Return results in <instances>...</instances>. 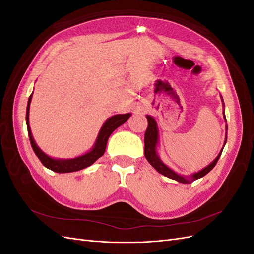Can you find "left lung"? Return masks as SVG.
<instances>
[{"instance_id":"8db88e82","label":"left lung","mask_w":254,"mask_h":254,"mask_svg":"<svg viewBox=\"0 0 254 254\" xmlns=\"http://www.w3.org/2000/svg\"><path fill=\"white\" fill-rule=\"evenodd\" d=\"M221 98V102H222V106H224V111H222V114H224V119L226 120V115H225V103H224V99H222V96L220 95ZM146 119L148 121V126L147 129H146V132L144 135V156L145 158L147 159L148 162L150 163V165L155 168V170L162 174L163 176L167 177V178L173 179L178 181L180 183H190L191 181H195L199 178H202L203 176H205L207 173L211 172L214 166L216 165L218 159L221 156V152L222 149H224L225 145L227 143V131H228V125H226V139H225V143L224 146H222V148L220 150V152L218 153V156L214 159L213 162H211L209 165L206 167H204L203 170L199 171L197 173L191 174L190 176H182L177 174L176 172H174L172 168L168 167L162 160L160 159L159 155H158V145H159V130H158V125H157V122L156 120L153 119L150 115H146Z\"/></svg>"}]
</instances>
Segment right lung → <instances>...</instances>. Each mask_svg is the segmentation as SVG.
I'll use <instances>...</instances> for the list:
<instances>
[{"label": "right lung", "instance_id": "add662e5", "mask_svg": "<svg viewBox=\"0 0 254 254\" xmlns=\"http://www.w3.org/2000/svg\"><path fill=\"white\" fill-rule=\"evenodd\" d=\"M33 93L30 94L28 102H27V108H26V125H27V132L29 136L30 144H32V147L36 156L39 158L41 163L49 168V170L55 172V173H72V172H77L80 170H83L90 165L93 164L97 159L101 158L106 150L107 142H108L109 136L114 131L115 129L120 127L122 124L131 117V113H126V114H117L113 115V117L107 119V121L104 123L101 130L97 134V137L95 140V143L93 147L91 148L88 152L83 153V155L72 158V159H57V158H52L48 156L47 153L43 152L39 146L34 140V136L32 134V130H30L29 126V107L30 102H32Z\"/></svg>", "mask_w": 254, "mask_h": 254}]
</instances>
